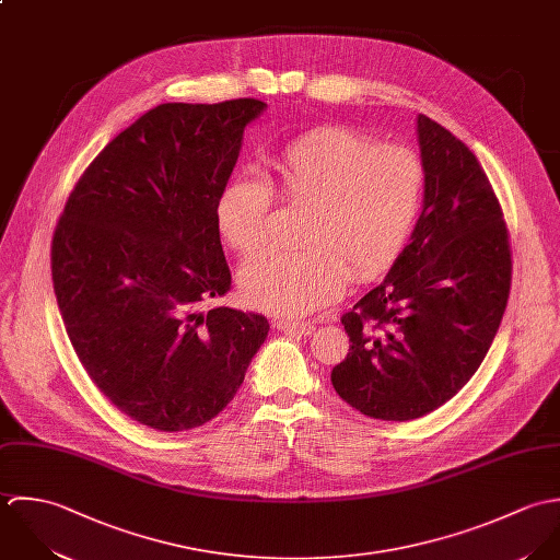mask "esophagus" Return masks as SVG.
<instances>
[{
    "label": "esophagus",
    "mask_w": 560,
    "mask_h": 560,
    "mask_svg": "<svg viewBox=\"0 0 560 560\" xmlns=\"http://www.w3.org/2000/svg\"><path fill=\"white\" fill-rule=\"evenodd\" d=\"M275 327L283 334H299V336H310L316 329L314 323H301V320H290V318L275 320Z\"/></svg>",
    "instance_id": "34e87169"
}]
</instances>
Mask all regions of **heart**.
<instances>
[{
	"instance_id": "b5f03b06",
	"label": "heart",
	"mask_w": 560,
	"mask_h": 560,
	"mask_svg": "<svg viewBox=\"0 0 560 560\" xmlns=\"http://www.w3.org/2000/svg\"><path fill=\"white\" fill-rule=\"evenodd\" d=\"M427 188L422 158L405 144L329 125L266 155L264 179L237 175L217 199L224 244L246 257L268 242L272 195L307 210L305 250H270L240 270V292L257 310L307 314L334 301L350 279L394 266L418 221Z\"/></svg>"
}]
</instances>
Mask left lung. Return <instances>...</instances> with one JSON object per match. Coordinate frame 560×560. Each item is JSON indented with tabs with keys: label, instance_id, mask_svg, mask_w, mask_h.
Here are the masks:
<instances>
[{
	"label": "left lung",
	"instance_id": "left-lung-1",
	"mask_svg": "<svg viewBox=\"0 0 560 560\" xmlns=\"http://www.w3.org/2000/svg\"><path fill=\"white\" fill-rule=\"evenodd\" d=\"M418 142L422 214L383 283L341 316L350 348L331 372L341 400L389 422L440 409L474 376L511 290L509 231L476 155L424 114Z\"/></svg>",
	"mask_w": 560,
	"mask_h": 560
}]
</instances>
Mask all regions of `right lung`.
Segmentation results:
<instances>
[{
    "mask_svg": "<svg viewBox=\"0 0 560 560\" xmlns=\"http://www.w3.org/2000/svg\"><path fill=\"white\" fill-rule=\"evenodd\" d=\"M259 100L162 104L120 131L73 188L51 242L65 329L100 392L164 433L217 418L268 336L224 296L214 208Z\"/></svg>",
    "mask_w": 560,
    "mask_h": 560,
    "instance_id": "right-lung-1",
    "label": "right lung"
}]
</instances>
